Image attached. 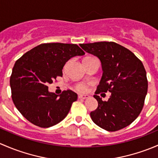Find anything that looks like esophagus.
Returning <instances> with one entry per match:
<instances>
[{
  "instance_id": "1",
  "label": "esophagus",
  "mask_w": 158,
  "mask_h": 158,
  "mask_svg": "<svg viewBox=\"0 0 158 158\" xmlns=\"http://www.w3.org/2000/svg\"><path fill=\"white\" fill-rule=\"evenodd\" d=\"M89 96L88 95H79V98L80 99H86V98H89Z\"/></svg>"
}]
</instances>
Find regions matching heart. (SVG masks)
Instances as JSON below:
<instances>
[{"label": "heart", "mask_w": 158, "mask_h": 158, "mask_svg": "<svg viewBox=\"0 0 158 158\" xmlns=\"http://www.w3.org/2000/svg\"><path fill=\"white\" fill-rule=\"evenodd\" d=\"M76 89L79 92H86L87 90V87L86 85H85L84 84H79L76 86Z\"/></svg>", "instance_id": "b5f03b06"}]
</instances>
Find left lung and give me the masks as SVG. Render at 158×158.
Listing matches in <instances>:
<instances>
[{"label":"left lung","instance_id":"obj_1","mask_svg":"<svg viewBox=\"0 0 158 158\" xmlns=\"http://www.w3.org/2000/svg\"><path fill=\"white\" fill-rule=\"evenodd\" d=\"M85 52L100 60L102 76L94 98L98 108L90 113L94 123L109 131H116L131 124L144 107L148 79L142 62L129 49L114 42L80 44ZM111 92L107 102L98 95Z\"/></svg>","mask_w":158,"mask_h":158}]
</instances>
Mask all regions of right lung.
I'll return each instance as SVG.
<instances>
[{
	"label": "right lung",
	"instance_id": "right-lung-1",
	"mask_svg": "<svg viewBox=\"0 0 158 158\" xmlns=\"http://www.w3.org/2000/svg\"><path fill=\"white\" fill-rule=\"evenodd\" d=\"M84 54L76 44L49 43L30 49L16 61L10 79L11 97L27 120L49 128L66 117L77 94L69 89L56 95L49 92L48 84L63 76L70 58Z\"/></svg>",
	"mask_w": 158,
	"mask_h": 158
}]
</instances>
